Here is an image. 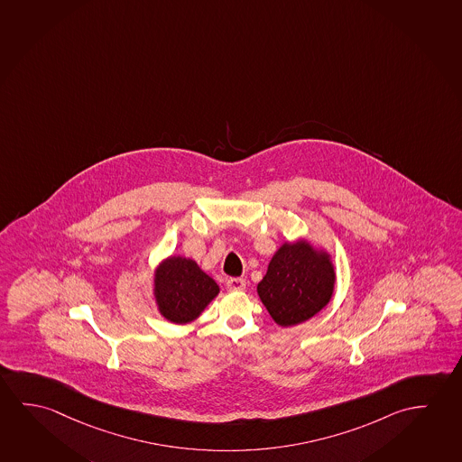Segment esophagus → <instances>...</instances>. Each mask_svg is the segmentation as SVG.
Masks as SVG:
<instances>
[{
    "instance_id": "34e87169",
    "label": "esophagus",
    "mask_w": 462,
    "mask_h": 462,
    "mask_svg": "<svg viewBox=\"0 0 462 462\" xmlns=\"http://www.w3.org/2000/svg\"><path fill=\"white\" fill-rule=\"evenodd\" d=\"M226 286L229 291H233V292H239V291H244V287H245V281L241 278L227 279Z\"/></svg>"
}]
</instances>
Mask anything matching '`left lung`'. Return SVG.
<instances>
[{"mask_svg":"<svg viewBox=\"0 0 462 462\" xmlns=\"http://www.w3.org/2000/svg\"><path fill=\"white\" fill-rule=\"evenodd\" d=\"M336 266L329 252L300 237L279 247L256 293L274 322L291 328L318 315L336 291Z\"/></svg>","mask_w":462,"mask_h":462,"instance_id":"1","label":"left lung"}]
</instances>
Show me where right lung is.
Masks as SVG:
<instances>
[{
    "label": "right lung",
    "instance_id": "1",
    "mask_svg": "<svg viewBox=\"0 0 462 462\" xmlns=\"http://www.w3.org/2000/svg\"><path fill=\"white\" fill-rule=\"evenodd\" d=\"M218 293L220 286L215 279L210 278L198 262L186 256H167L154 270L155 307L173 324L196 321Z\"/></svg>",
    "mask_w": 462,
    "mask_h": 462
}]
</instances>
